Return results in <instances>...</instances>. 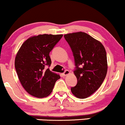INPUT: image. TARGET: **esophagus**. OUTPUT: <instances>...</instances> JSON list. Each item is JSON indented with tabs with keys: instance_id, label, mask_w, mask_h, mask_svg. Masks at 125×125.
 Segmentation results:
<instances>
[{
	"instance_id": "esophagus-1",
	"label": "esophagus",
	"mask_w": 125,
	"mask_h": 125,
	"mask_svg": "<svg viewBox=\"0 0 125 125\" xmlns=\"http://www.w3.org/2000/svg\"><path fill=\"white\" fill-rule=\"evenodd\" d=\"M70 74V71H69V70H66V71H64V72L63 73V76H67V74Z\"/></svg>"
}]
</instances>
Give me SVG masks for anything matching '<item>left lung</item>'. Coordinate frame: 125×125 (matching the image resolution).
Masks as SVG:
<instances>
[{"mask_svg":"<svg viewBox=\"0 0 125 125\" xmlns=\"http://www.w3.org/2000/svg\"><path fill=\"white\" fill-rule=\"evenodd\" d=\"M64 37L73 53L76 66L74 74L77 83L71 92L77 98H86L99 88L106 76V50L100 42L84 32L66 34Z\"/></svg>","mask_w":125,"mask_h":125,"instance_id":"1","label":"left lung"}]
</instances>
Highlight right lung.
<instances>
[{
	"mask_svg": "<svg viewBox=\"0 0 125 125\" xmlns=\"http://www.w3.org/2000/svg\"><path fill=\"white\" fill-rule=\"evenodd\" d=\"M63 35H39L26 41L20 48L15 61L19 79L26 91L38 98L47 97L52 92L59 74L46 68L50 66L49 53Z\"/></svg>",
	"mask_w": 125,
	"mask_h": 125,
	"instance_id": "right-lung-1",
	"label": "right lung"
}]
</instances>
